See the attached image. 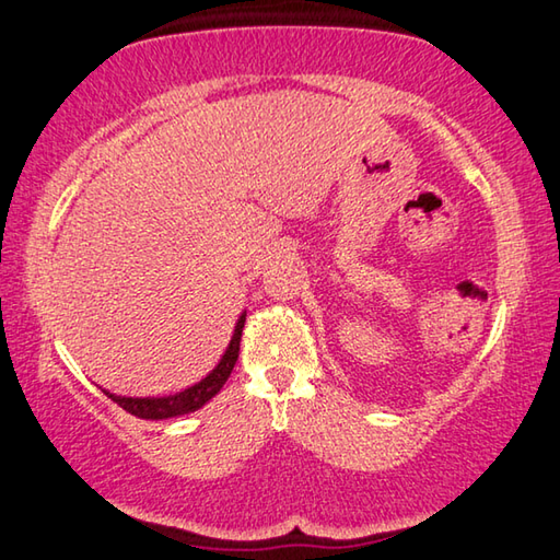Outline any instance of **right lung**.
<instances>
[{"mask_svg": "<svg viewBox=\"0 0 560 560\" xmlns=\"http://www.w3.org/2000/svg\"><path fill=\"white\" fill-rule=\"evenodd\" d=\"M244 320H246V311L240 316V320H236L230 346H226L220 363L214 365V371L207 377H202L200 383L185 387L183 393L165 395V397H122V395H113L108 390H103V393H106L113 402H118L126 412L140 417V420H167V417H177V415L200 410L202 405L210 402L212 397L222 390L226 377L232 375V368L236 363V358H240V340H242Z\"/></svg>", "mask_w": 560, "mask_h": 560, "instance_id": "add662e5", "label": "right lung"}]
</instances>
